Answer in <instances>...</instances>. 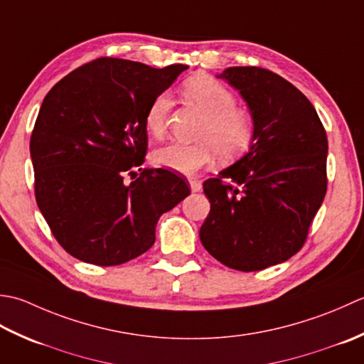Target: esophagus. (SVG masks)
<instances>
[{"label": "esophagus", "instance_id": "obj_1", "mask_svg": "<svg viewBox=\"0 0 364 364\" xmlns=\"http://www.w3.org/2000/svg\"><path fill=\"white\" fill-rule=\"evenodd\" d=\"M190 188H191V191H201L203 190V183L199 182V181H190Z\"/></svg>", "mask_w": 364, "mask_h": 364}]
</instances>
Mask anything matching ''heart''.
I'll use <instances>...</instances> for the list:
<instances>
[{
    "instance_id": "obj_1",
    "label": "heart",
    "mask_w": 364,
    "mask_h": 364,
    "mask_svg": "<svg viewBox=\"0 0 364 364\" xmlns=\"http://www.w3.org/2000/svg\"><path fill=\"white\" fill-rule=\"evenodd\" d=\"M183 94L205 114L198 132V143H168L152 154L154 165L182 174H195L210 165L217 154L232 160L248 151L255 139V119L248 111L237 108L231 89L210 77H191L183 83ZM171 99L168 92L155 95L147 105L144 127L149 135L160 138L166 130Z\"/></svg>"
}]
</instances>
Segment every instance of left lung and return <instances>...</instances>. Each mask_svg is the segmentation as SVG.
I'll use <instances>...</instances> for the list:
<instances>
[{
	"label": "left lung",
	"instance_id": "8db88e82",
	"mask_svg": "<svg viewBox=\"0 0 364 364\" xmlns=\"http://www.w3.org/2000/svg\"><path fill=\"white\" fill-rule=\"evenodd\" d=\"M218 78L247 102L255 139L248 154L203 183L210 212L199 239L229 269L257 272L305 243L327 193V133L313 103L277 73L229 68Z\"/></svg>",
	"mask_w": 364,
	"mask_h": 364
}]
</instances>
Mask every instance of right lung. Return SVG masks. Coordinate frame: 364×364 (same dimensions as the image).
<instances>
[{
  "label": "right lung",
  "instance_id": "add662e5",
  "mask_svg": "<svg viewBox=\"0 0 364 364\" xmlns=\"http://www.w3.org/2000/svg\"><path fill=\"white\" fill-rule=\"evenodd\" d=\"M185 69L99 58L43 99L29 141L36 201L73 257L102 267L132 261L154 245L161 213L190 195L182 177L141 168L147 105Z\"/></svg>",
  "mask_w": 364,
  "mask_h": 364
}]
</instances>
